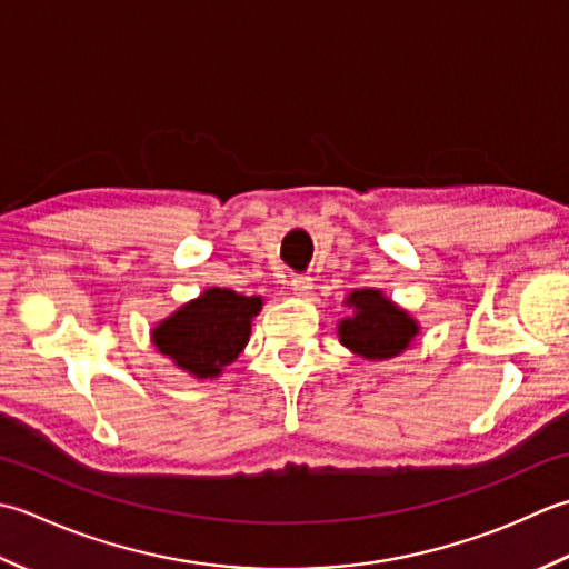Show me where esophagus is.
<instances>
[{"label": "esophagus", "instance_id": "34e87169", "mask_svg": "<svg viewBox=\"0 0 569 569\" xmlns=\"http://www.w3.org/2000/svg\"><path fill=\"white\" fill-rule=\"evenodd\" d=\"M311 289H315V280H311V277H307V274H299L292 280L295 297H309Z\"/></svg>", "mask_w": 569, "mask_h": 569}]
</instances>
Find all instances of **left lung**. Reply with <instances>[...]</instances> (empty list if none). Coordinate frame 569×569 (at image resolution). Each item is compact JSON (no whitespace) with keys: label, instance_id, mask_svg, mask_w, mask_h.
<instances>
[{"label":"left lung","instance_id":"obj_1","mask_svg":"<svg viewBox=\"0 0 569 569\" xmlns=\"http://www.w3.org/2000/svg\"><path fill=\"white\" fill-rule=\"evenodd\" d=\"M343 305L353 309V317L341 319L339 341L366 361L400 356L420 333V323L392 305L380 289H353Z\"/></svg>","mask_w":569,"mask_h":569}]
</instances>
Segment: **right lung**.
<instances>
[{
    "instance_id": "right-lung-1",
    "label": "right lung",
    "mask_w": 569,
    "mask_h": 569,
    "mask_svg": "<svg viewBox=\"0 0 569 569\" xmlns=\"http://www.w3.org/2000/svg\"><path fill=\"white\" fill-rule=\"evenodd\" d=\"M262 309V297H246L233 289L211 287L152 329L159 353L193 378H218L233 363L250 339L252 317Z\"/></svg>"
}]
</instances>
